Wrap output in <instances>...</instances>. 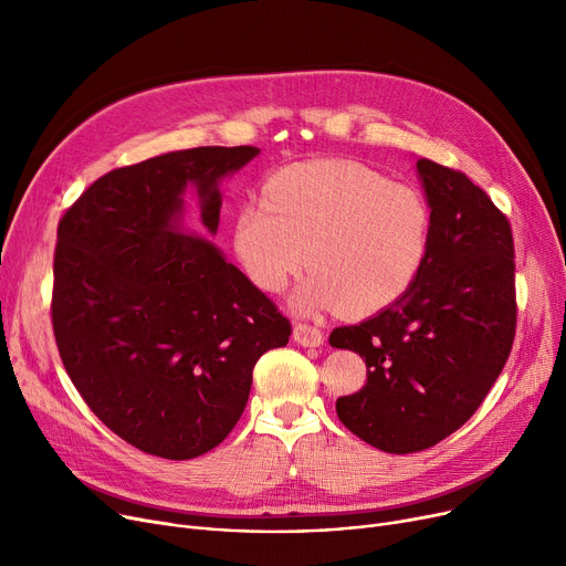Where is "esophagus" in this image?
<instances>
[{"mask_svg":"<svg viewBox=\"0 0 566 566\" xmlns=\"http://www.w3.org/2000/svg\"><path fill=\"white\" fill-rule=\"evenodd\" d=\"M293 339L298 342V344H303V346H321L323 344V333L316 328V325L295 323Z\"/></svg>","mask_w":566,"mask_h":566,"instance_id":"34e87169","label":"esophagus"}]
</instances>
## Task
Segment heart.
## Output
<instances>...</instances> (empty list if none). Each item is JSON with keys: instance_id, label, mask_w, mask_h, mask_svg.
<instances>
[{"instance_id": "obj_1", "label": "heart", "mask_w": 566, "mask_h": 566, "mask_svg": "<svg viewBox=\"0 0 566 566\" xmlns=\"http://www.w3.org/2000/svg\"><path fill=\"white\" fill-rule=\"evenodd\" d=\"M431 233V206L420 190L358 163L314 160L275 171L261 201L241 206L235 252L250 280L271 293L303 271L307 252L312 275L295 307L374 314L418 280Z\"/></svg>"}]
</instances>
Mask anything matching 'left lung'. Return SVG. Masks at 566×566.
<instances>
[{
  "mask_svg": "<svg viewBox=\"0 0 566 566\" xmlns=\"http://www.w3.org/2000/svg\"><path fill=\"white\" fill-rule=\"evenodd\" d=\"M431 250L410 289L360 325L331 333L360 353L367 382L339 397L342 424L374 448L412 454L463 427L507 363L516 335L512 224L470 178L420 158Z\"/></svg>",
  "mask_w": 566,
  "mask_h": 566,
  "instance_id": "8db88e82",
  "label": "left lung"
}]
</instances>
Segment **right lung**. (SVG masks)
Returning <instances> with one entry per match:
<instances>
[{
	"label": "right lung",
	"instance_id": "add662e5",
	"mask_svg": "<svg viewBox=\"0 0 566 566\" xmlns=\"http://www.w3.org/2000/svg\"><path fill=\"white\" fill-rule=\"evenodd\" d=\"M259 154L199 146L118 167L59 220L52 331L96 418L133 448L186 461L220 444L245 410L252 369L291 323L233 263L176 229L197 186L216 233L218 181Z\"/></svg>",
	"mask_w": 566,
	"mask_h": 566
}]
</instances>
